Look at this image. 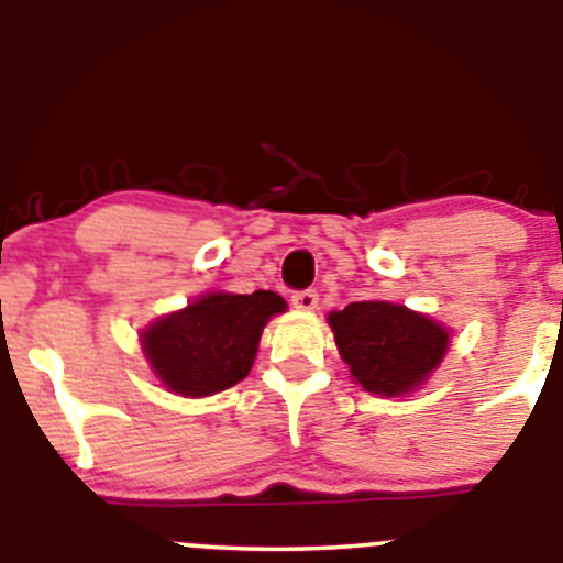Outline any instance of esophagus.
<instances>
[{
	"label": "esophagus",
	"mask_w": 563,
	"mask_h": 563,
	"mask_svg": "<svg viewBox=\"0 0 563 563\" xmlns=\"http://www.w3.org/2000/svg\"><path fill=\"white\" fill-rule=\"evenodd\" d=\"M291 305L297 310H316V305H319V294H316V291H297V294H291Z\"/></svg>",
	"instance_id": "obj_1"
}]
</instances>
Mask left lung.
<instances>
[{"label":"left lung","mask_w":563,"mask_h":563,"mask_svg":"<svg viewBox=\"0 0 563 563\" xmlns=\"http://www.w3.org/2000/svg\"><path fill=\"white\" fill-rule=\"evenodd\" d=\"M338 354L365 393L407 396L427 385L451 346V330L396 302H352L327 316Z\"/></svg>","instance_id":"8db88e82"}]
</instances>
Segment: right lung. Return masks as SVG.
<instances>
[{
    "label": "right lung",
    "instance_id": "1",
    "mask_svg": "<svg viewBox=\"0 0 563 563\" xmlns=\"http://www.w3.org/2000/svg\"><path fill=\"white\" fill-rule=\"evenodd\" d=\"M275 291H209L140 332L156 379L184 398L228 390L250 374L272 316L286 313Z\"/></svg>",
    "mask_w": 563,
    "mask_h": 563
}]
</instances>
